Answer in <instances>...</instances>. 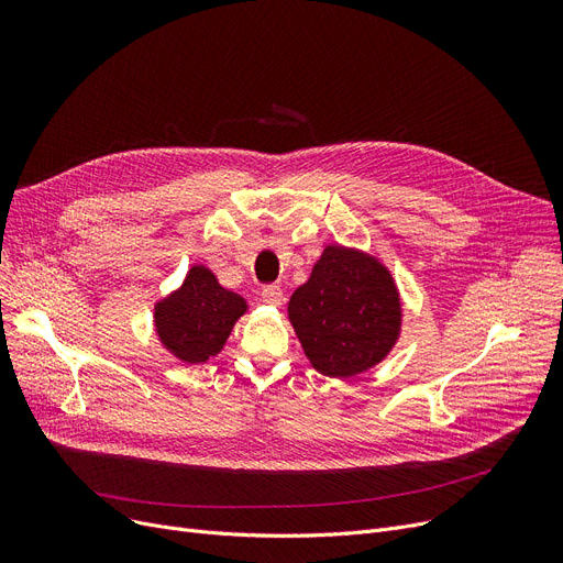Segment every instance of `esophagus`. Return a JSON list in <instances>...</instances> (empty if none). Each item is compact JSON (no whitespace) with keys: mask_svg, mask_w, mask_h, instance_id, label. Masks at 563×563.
<instances>
[{"mask_svg":"<svg viewBox=\"0 0 563 563\" xmlns=\"http://www.w3.org/2000/svg\"><path fill=\"white\" fill-rule=\"evenodd\" d=\"M262 303L266 306H280L283 303V289L278 285H272V287H264L262 294H260Z\"/></svg>","mask_w":563,"mask_h":563,"instance_id":"34e87169","label":"esophagus"}]
</instances>
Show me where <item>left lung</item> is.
I'll list each match as a JSON object with an SVG mask.
<instances>
[{
    "instance_id": "8db88e82",
    "label": "left lung",
    "mask_w": 563,
    "mask_h": 563,
    "mask_svg": "<svg viewBox=\"0 0 563 563\" xmlns=\"http://www.w3.org/2000/svg\"><path fill=\"white\" fill-rule=\"evenodd\" d=\"M287 317L310 365L349 378L386 361L401 335V299L378 257L329 244L308 283L294 289Z\"/></svg>"
}]
</instances>
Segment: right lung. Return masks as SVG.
Listing matches in <instances>:
<instances>
[{
  "mask_svg": "<svg viewBox=\"0 0 563 563\" xmlns=\"http://www.w3.org/2000/svg\"><path fill=\"white\" fill-rule=\"evenodd\" d=\"M246 310L244 297L221 287L207 266L194 264L183 285L155 303L153 323L159 344L173 358L202 365L221 353Z\"/></svg>",
  "mask_w": 563,
  "mask_h": 563,
  "instance_id": "right-lung-1",
  "label": "right lung"
}]
</instances>
